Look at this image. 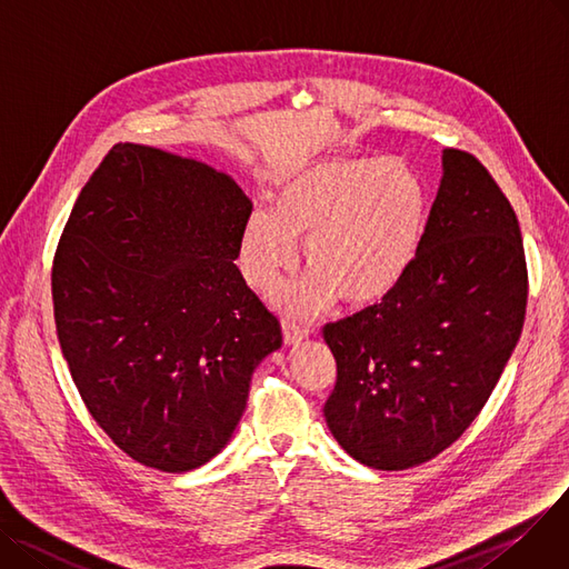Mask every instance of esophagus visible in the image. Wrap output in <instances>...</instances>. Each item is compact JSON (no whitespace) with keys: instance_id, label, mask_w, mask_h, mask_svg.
Here are the masks:
<instances>
[{"instance_id":"1","label":"esophagus","mask_w":569,"mask_h":569,"mask_svg":"<svg viewBox=\"0 0 569 569\" xmlns=\"http://www.w3.org/2000/svg\"><path fill=\"white\" fill-rule=\"evenodd\" d=\"M282 332H284V342L293 345V342H300L310 336V326L291 321V319H282Z\"/></svg>"}]
</instances>
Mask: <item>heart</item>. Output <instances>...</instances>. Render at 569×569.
Listing matches in <instances>:
<instances>
[{"mask_svg": "<svg viewBox=\"0 0 569 569\" xmlns=\"http://www.w3.org/2000/svg\"><path fill=\"white\" fill-rule=\"evenodd\" d=\"M429 194L420 174L392 158H338L306 167L254 211L241 233V269L271 289L303 241L310 276L280 293L291 310H312L338 293L351 306L386 298L413 266L427 231Z\"/></svg>", "mask_w": 569, "mask_h": 569, "instance_id": "obj_1", "label": "heart"}]
</instances>
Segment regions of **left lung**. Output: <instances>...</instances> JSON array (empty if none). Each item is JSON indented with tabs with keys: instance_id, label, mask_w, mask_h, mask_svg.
<instances>
[{
	"instance_id": "8db88e82",
	"label": "left lung",
	"mask_w": 569,
	"mask_h": 569,
	"mask_svg": "<svg viewBox=\"0 0 569 569\" xmlns=\"http://www.w3.org/2000/svg\"><path fill=\"white\" fill-rule=\"evenodd\" d=\"M528 269L517 213L469 151H443L422 248L381 303L323 326L338 379L323 416L360 463L405 471L450 448L519 342Z\"/></svg>"
}]
</instances>
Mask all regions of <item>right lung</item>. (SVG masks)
Instances as JSON below:
<instances>
[{
	"mask_svg": "<svg viewBox=\"0 0 569 569\" xmlns=\"http://www.w3.org/2000/svg\"><path fill=\"white\" fill-rule=\"evenodd\" d=\"M250 199L227 174L114 144L52 259L61 353L91 418L149 469L183 473L237 429L278 317L239 266Z\"/></svg>",
	"mask_w": 569,
	"mask_h": 569,
	"instance_id": "right-lung-1",
	"label": "right lung"
}]
</instances>
